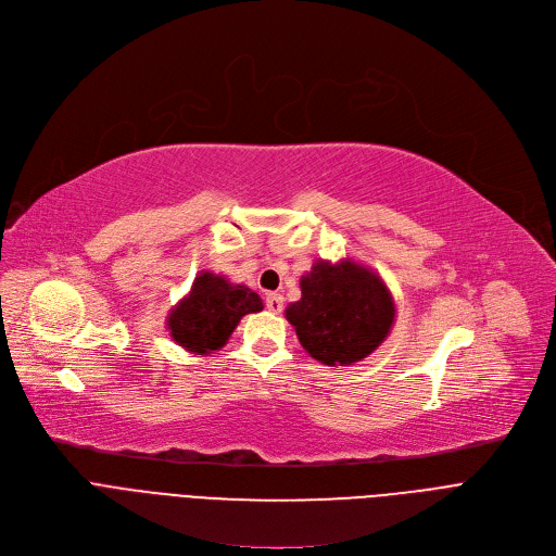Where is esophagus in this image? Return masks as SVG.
I'll list each match as a JSON object with an SVG mask.
<instances>
[{
  "instance_id": "1",
  "label": "esophagus",
  "mask_w": 556,
  "mask_h": 556,
  "mask_svg": "<svg viewBox=\"0 0 556 556\" xmlns=\"http://www.w3.org/2000/svg\"><path fill=\"white\" fill-rule=\"evenodd\" d=\"M266 308H268L270 313L279 315V313L283 311V298H281V294H277V292H270L268 298H266Z\"/></svg>"
}]
</instances>
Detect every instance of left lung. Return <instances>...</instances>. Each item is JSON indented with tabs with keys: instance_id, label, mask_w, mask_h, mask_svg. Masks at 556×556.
Returning <instances> with one entry per match:
<instances>
[{
	"instance_id": "8db88e82",
	"label": "left lung",
	"mask_w": 556,
	"mask_h": 556,
	"mask_svg": "<svg viewBox=\"0 0 556 556\" xmlns=\"http://www.w3.org/2000/svg\"><path fill=\"white\" fill-rule=\"evenodd\" d=\"M302 300L286 308L311 357L349 366L371 355L389 336L395 306L384 281L355 262H315L300 281Z\"/></svg>"
}]
</instances>
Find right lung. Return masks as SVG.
<instances>
[{
  "label": "right lung",
  "instance_id": "1",
  "mask_svg": "<svg viewBox=\"0 0 556 556\" xmlns=\"http://www.w3.org/2000/svg\"><path fill=\"white\" fill-rule=\"evenodd\" d=\"M262 308V298L248 286H235L214 273H201L188 298L172 308L167 328L178 346L197 355H207L230 340L243 315L258 313Z\"/></svg>",
  "mask_w": 556,
  "mask_h": 556
}]
</instances>
